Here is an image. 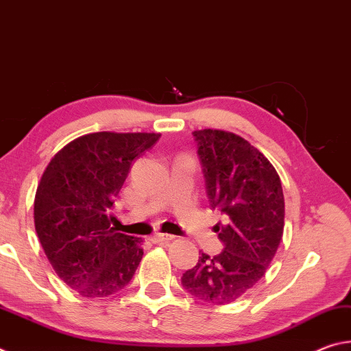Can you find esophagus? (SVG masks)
Returning <instances> with one entry per match:
<instances>
[{"instance_id": "1", "label": "esophagus", "mask_w": 351, "mask_h": 351, "mask_svg": "<svg viewBox=\"0 0 351 351\" xmlns=\"http://www.w3.org/2000/svg\"><path fill=\"white\" fill-rule=\"evenodd\" d=\"M175 237L173 235H170V234H161V232H158V234H154V235H152V243H167V241H170V240H173Z\"/></svg>"}]
</instances>
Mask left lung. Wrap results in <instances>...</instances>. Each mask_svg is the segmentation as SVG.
<instances>
[{
  "label": "left lung",
  "instance_id": "left-lung-1",
  "mask_svg": "<svg viewBox=\"0 0 351 351\" xmlns=\"http://www.w3.org/2000/svg\"><path fill=\"white\" fill-rule=\"evenodd\" d=\"M212 209L221 212L215 232L223 251L181 277L184 289L213 305L230 304L265 276L280 245L285 199L272 164L247 141L221 130L193 132Z\"/></svg>",
  "mask_w": 351,
  "mask_h": 351
}]
</instances>
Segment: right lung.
Instances as JSON below:
<instances>
[{
  "mask_svg": "<svg viewBox=\"0 0 351 351\" xmlns=\"http://www.w3.org/2000/svg\"><path fill=\"white\" fill-rule=\"evenodd\" d=\"M159 133L100 132L58 152L41 176L35 230L57 276L83 297L125 288L142 260V240L116 232L110 210L136 158Z\"/></svg>",
  "mask_w": 351,
  "mask_h": 351,
  "instance_id": "right-lung-1",
  "label": "right lung"
}]
</instances>
